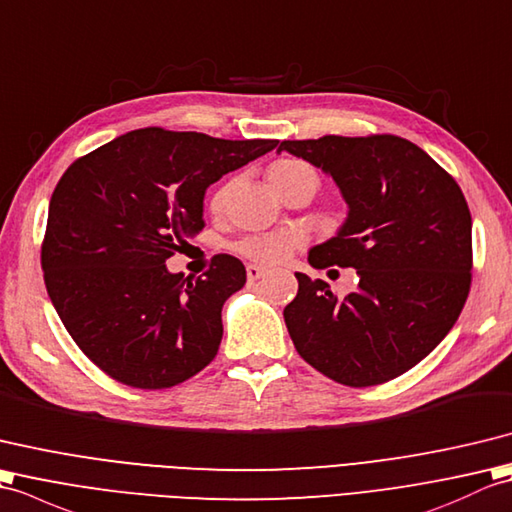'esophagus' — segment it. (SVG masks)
I'll return each mask as SVG.
<instances>
[{
  "instance_id": "esophagus-1",
  "label": "esophagus",
  "mask_w": 512,
  "mask_h": 512,
  "mask_svg": "<svg viewBox=\"0 0 512 512\" xmlns=\"http://www.w3.org/2000/svg\"><path fill=\"white\" fill-rule=\"evenodd\" d=\"M265 274H267V269L258 267V265H247V280L249 282H256L260 278H265Z\"/></svg>"
}]
</instances>
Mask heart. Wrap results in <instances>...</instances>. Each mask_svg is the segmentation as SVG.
I'll return each mask as SVG.
<instances>
[{"mask_svg":"<svg viewBox=\"0 0 512 512\" xmlns=\"http://www.w3.org/2000/svg\"><path fill=\"white\" fill-rule=\"evenodd\" d=\"M300 175H315V170L309 164H304L302 160H278L276 164L269 166V173H267L271 188H278L280 184H285V181ZM223 199H225V188L214 192L212 208L219 210ZM300 243L302 238L295 232H271V234L247 236L236 245V249L245 258L254 260V263L276 265V263H282V260H285Z\"/></svg>","mask_w":512,"mask_h":512,"instance_id":"heart-1","label":"heart"}]
</instances>
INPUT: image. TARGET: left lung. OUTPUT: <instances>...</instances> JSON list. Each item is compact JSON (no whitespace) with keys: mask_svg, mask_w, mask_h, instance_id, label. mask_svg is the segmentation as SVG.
I'll return each mask as SVG.
<instances>
[{"mask_svg":"<svg viewBox=\"0 0 512 512\" xmlns=\"http://www.w3.org/2000/svg\"><path fill=\"white\" fill-rule=\"evenodd\" d=\"M278 151L322 168L348 203L339 232L309 252L315 269H357L337 298L298 278L285 322L300 357L328 379L368 388L414 368L456 324L471 289V212L445 168L399 135L285 140Z\"/></svg>","mask_w":512,"mask_h":512,"instance_id":"left-lung-1","label":"left lung"}]
</instances>
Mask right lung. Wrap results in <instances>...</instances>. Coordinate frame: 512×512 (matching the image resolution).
Segmentation results:
<instances>
[{"label": "right lung", "instance_id": "1", "mask_svg": "<svg viewBox=\"0 0 512 512\" xmlns=\"http://www.w3.org/2000/svg\"><path fill=\"white\" fill-rule=\"evenodd\" d=\"M276 144L151 127L65 170L41 245L45 289L76 346L111 379L164 390L217 357L221 309L245 285L243 263L219 254L203 278H184L166 260L206 225L208 186Z\"/></svg>", "mask_w": 512, "mask_h": 512}]
</instances>
